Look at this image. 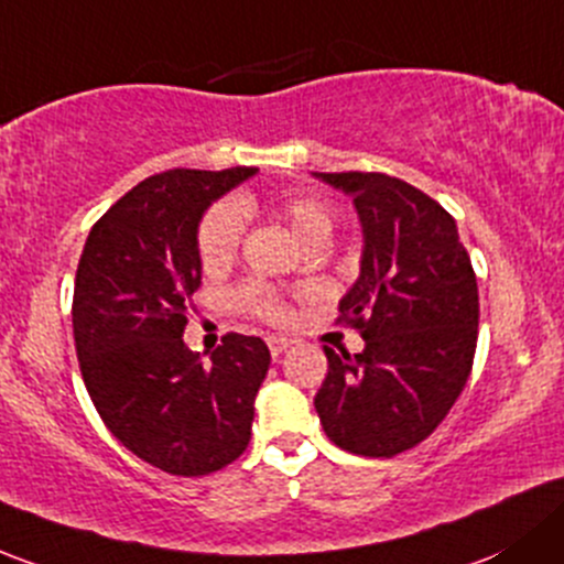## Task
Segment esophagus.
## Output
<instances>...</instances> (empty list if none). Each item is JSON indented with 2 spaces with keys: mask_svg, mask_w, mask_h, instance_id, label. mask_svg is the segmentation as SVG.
Returning a JSON list of instances; mask_svg holds the SVG:
<instances>
[{
  "mask_svg": "<svg viewBox=\"0 0 564 564\" xmlns=\"http://www.w3.org/2000/svg\"><path fill=\"white\" fill-rule=\"evenodd\" d=\"M289 346H292V337H283V335L267 337V348H270L272 357H281Z\"/></svg>",
  "mask_w": 564,
  "mask_h": 564,
  "instance_id": "34e87169",
  "label": "esophagus"
}]
</instances>
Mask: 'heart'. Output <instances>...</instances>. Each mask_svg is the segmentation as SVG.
Here are the masks:
<instances>
[{
    "mask_svg": "<svg viewBox=\"0 0 564 564\" xmlns=\"http://www.w3.org/2000/svg\"><path fill=\"white\" fill-rule=\"evenodd\" d=\"M257 207L259 203L253 197H237L235 203H218L205 213L197 232V253L207 272L224 270L235 262L242 240V216L257 210ZM272 213L289 224V229L300 242L311 240V237H327L329 240L332 227H335V210L316 194H297V197L281 199V203L272 205ZM235 302L262 322L281 324L289 318V305L283 302L281 292L267 286L264 281H246L242 286H237Z\"/></svg>",
    "mask_w": 564,
    "mask_h": 564,
    "instance_id": "obj_1",
    "label": "heart"
}]
</instances>
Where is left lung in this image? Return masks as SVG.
I'll return each instance as SVG.
<instances>
[{
  "instance_id": "left-lung-1",
  "label": "left lung",
  "mask_w": 564,
  "mask_h": 564,
  "mask_svg": "<svg viewBox=\"0 0 564 564\" xmlns=\"http://www.w3.org/2000/svg\"><path fill=\"white\" fill-rule=\"evenodd\" d=\"M351 194L365 251L337 324L365 351L337 357L316 405L343 452L397 456L426 441L452 411L473 370L478 283L452 213L422 188L383 173H316Z\"/></svg>"
}]
</instances>
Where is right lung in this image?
I'll return each mask as SVG.
<instances>
[{"mask_svg":"<svg viewBox=\"0 0 564 564\" xmlns=\"http://www.w3.org/2000/svg\"><path fill=\"white\" fill-rule=\"evenodd\" d=\"M257 167L145 177L88 232L75 275L73 332L83 383L102 422L170 476H207L248 448L270 351L227 332L210 361L183 343L203 283L199 218Z\"/></svg>","mask_w":564,"mask_h":564,"instance_id":"1","label":"right lung"}]
</instances>
